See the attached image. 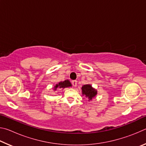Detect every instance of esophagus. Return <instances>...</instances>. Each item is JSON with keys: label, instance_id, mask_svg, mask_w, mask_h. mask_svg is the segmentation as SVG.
Here are the masks:
<instances>
[{"label": "esophagus", "instance_id": "obj_1", "mask_svg": "<svg viewBox=\"0 0 146 146\" xmlns=\"http://www.w3.org/2000/svg\"><path fill=\"white\" fill-rule=\"evenodd\" d=\"M71 83H72L73 87H76V85H77V81L76 80H72L71 81Z\"/></svg>", "mask_w": 146, "mask_h": 146}]
</instances>
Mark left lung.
<instances>
[{"instance_id": "8db88e82", "label": "left lung", "mask_w": 146, "mask_h": 146, "mask_svg": "<svg viewBox=\"0 0 146 146\" xmlns=\"http://www.w3.org/2000/svg\"><path fill=\"white\" fill-rule=\"evenodd\" d=\"M82 94L83 96L88 98V101L92 100L97 95V90L92 87L91 84H85L82 86Z\"/></svg>"}]
</instances>
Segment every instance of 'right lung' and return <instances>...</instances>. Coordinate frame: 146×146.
Listing matches in <instances>:
<instances>
[{
    "mask_svg": "<svg viewBox=\"0 0 146 146\" xmlns=\"http://www.w3.org/2000/svg\"><path fill=\"white\" fill-rule=\"evenodd\" d=\"M72 85L70 82V81L69 80H65L64 81H62V82H58V84L54 86L53 88V91H56V90H59V89H64L66 88H69V87H71Z\"/></svg>",
    "mask_w": 146,
    "mask_h": 146,
    "instance_id": "1",
    "label": "right lung"
}]
</instances>
